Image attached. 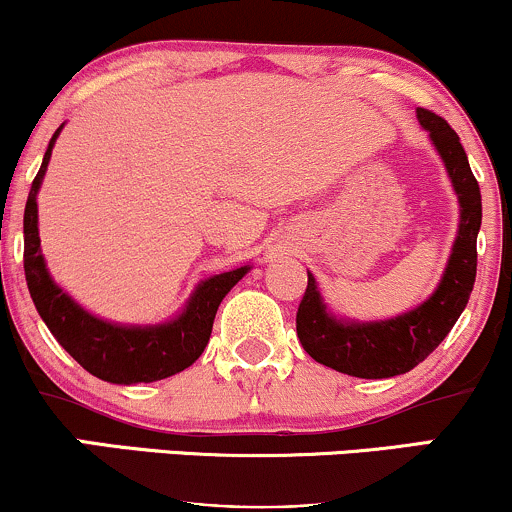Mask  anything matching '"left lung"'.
Listing matches in <instances>:
<instances>
[{
	"instance_id": "left-lung-1",
	"label": "left lung",
	"mask_w": 512,
	"mask_h": 512,
	"mask_svg": "<svg viewBox=\"0 0 512 512\" xmlns=\"http://www.w3.org/2000/svg\"><path fill=\"white\" fill-rule=\"evenodd\" d=\"M460 197V231L443 281L424 305L385 322H339L327 313L313 274L296 313V332L303 349L322 366L354 378H392L419 366L448 337L462 315L477 276V233L481 226L479 182L469 168L460 137L443 117L419 108Z\"/></svg>"
}]
</instances>
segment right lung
Returning a JSON list of instances; mask_svg holds the SVG:
<instances>
[{
    "label": "right lung",
    "mask_w": 512,
    "mask_h": 512,
    "mask_svg": "<svg viewBox=\"0 0 512 512\" xmlns=\"http://www.w3.org/2000/svg\"><path fill=\"white\" fill-rule=\"evenodd\" d=\"M60 129L52 134L43 166L35 175L26 211H23V269H26V284L35 308L62 349L96 378L117 385L154 383V380L170 378L202 356L223 296L243 279L250 267L233 269V272L216 274L202 281L187 303L185 313L168 325L120 327L81 310L67 293L52 284L43 255H40L38 238L35 195L48 170L52 144Z\"/></svg>",
    "instance_id": "obj_1"
}]
</instances>
